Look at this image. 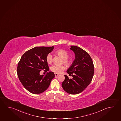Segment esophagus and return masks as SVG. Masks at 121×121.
<instances>
[{
    "instance_id": "1",
    "label": "esophagus",
    "mask_w": 121,
    "mask_h": 121,
    "mask_svg": "<svg viewBox=\"0 0 121 121\" xmlns=\"http://www.w3.org/2000/svg\"><path fill=\"white\" fill-rule=\"evenodd\" d=\"M59 75V74H58V73H55V76L56 77L58 76Z\"/></svg>"
}]
</instances>
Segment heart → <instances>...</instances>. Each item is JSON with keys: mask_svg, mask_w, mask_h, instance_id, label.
<instances>
[{"mask_svg": "<svg viewBox=\"0 0 121 121\" xmlns=\"http://www.w3.org/2000/svg\"><path fill=\"white\" fill-rule=\"evenodd\" d=\"M56 53L61 57L62 59H63V62L67 66H69L71 63L72 61L70 59H69L68 57L69 54L68 52L63 49H59L57 50L56 52ZM52 56L51 53H49L46 56V61L48 64H51L52 62ZM65 69V67L64 65H52L50 69L52 72H55L56 73H60Z\"/></svg>", "mask_w": 121, "mask_h": 121, "instance_id": "1", "label": "heart"}]
</instances>
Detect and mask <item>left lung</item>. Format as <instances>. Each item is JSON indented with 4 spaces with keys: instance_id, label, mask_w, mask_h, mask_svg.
<instances>
[{
    "instance_id": "8db88e82",
    "label": "left lung",
    "mask_w": 121,
    "mask_h": 121,
    "mask_svg": "<svg viewBox=\"0 0 121 121\" xmlns=\"http://www.w3.org/2000/svg\"><path fill=\"white\" fill-rule=\"evenodd\" d=\"M70 49L74 52L75 59L67 72L73 78L69 79L65 75V79L62 86L68 93L77 94L83 91L91 83L94 68L91 57L87 52L75 46H71Z\"/></svg>"
}]
</instances>
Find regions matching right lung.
I'll return each instance as SVG.
<instances>
[{
    "label": "right lung",
    "instance_id": "add662e5",
    "mask_svg": "<svg viewBox=\"0 0 121 121\" xmlns=\"http://www.w3.org/2000/svg\"><path fill=\"white\" fill-rule=\"evenodd\" d=\"M54 49L52 47H35L25 52L17 64V76L25 89L35 94L42 93L49 86L55 77L53 72L40 75L42 70L47 72L49 67L46 56Z\"/></svg>",
    "mask_w": 121,
    "mask_h": 121
}]
</instances>
